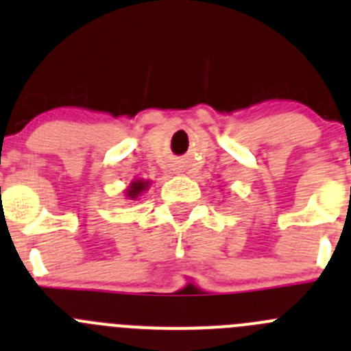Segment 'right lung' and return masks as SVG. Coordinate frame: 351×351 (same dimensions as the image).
Masks as SVG:
<instances>
[{
	"label": "right lung",
	"instance_id": "obj_1",
	"mask_svg": "<svg viewBox=\"0 0 351 351\" xmlns=\"http://www.w3.org/2000/svg\"><path fill=\"white\" fill-rule=\"evenodd\" d=\"M147 187H148V182H143V180H134V182L129 185L128 191H125V195H128L129 199H136L141 192L147 191Z\"/></svg>",
	"mask_w": 351,
	"mask_h": 351
}]
</instances>
